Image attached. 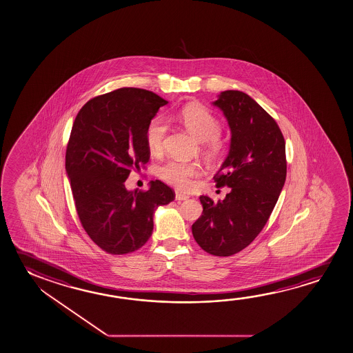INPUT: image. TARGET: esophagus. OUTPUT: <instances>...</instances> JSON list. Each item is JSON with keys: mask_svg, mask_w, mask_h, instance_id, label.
I'll list each match as a JSON object with an SVG mask.
<instances>
[{"mask_svg": "<svg viewBox=\"0 0 353 353\" xmlns=\"http://www.w3.org/2000/svg\"><path fill=\"white\" fill-rule=\"evenodd\" d=\"M189 199V196L184 195V194H179V192H176V195H175V200L176 201H185V200H188Z\"/></svg>", "mask_w": 353, "mask_h": 353, "instance_id": "obj_1", "label": "esophagus"}]
</instances>
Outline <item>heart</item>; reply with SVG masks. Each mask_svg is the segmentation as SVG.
<instances>
[{"instance_id": "heart-1", "label": "heart", "mask_w": 353, "mask_h": 353, "mask_svg": "<svg viewBox=\"0 0 353 353\" xmlns=\"http://www.w3.org/2000/svg\"><path fill=\"white\" fill-rule=\"evenodd\" d=\"M180 123L184 125L196 139L206 142V150L211 154L221 151L222 143L219 142V134L221 125L219 120L208 112L206 108L200 105H186L180 110L178 115ZM168 126L163 118L152 119L145 129V142L152 154L162 153L164 140L167 136ZM201 167L197 163L181 162V161H168L158 169V175L165 183L173 185L179 190H190L194 186V179L200 176Z\"/></svg>"}]
</instances>
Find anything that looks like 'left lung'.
<instances>
[{
  "instance_id": "1",
  "label": "left lung",
  "mask_w": 353,
  "mask_h": 353,
  "mask_svg": "<svg viewBox=\"0 0 353 353\" xmlns=\"http://www.w3.org/2000/svg\"><path fill=\"white\" fill-rule=\"evenodd\" d=\"M212 104L230 129L228 156L213 179L230 192L219 202L200 196L203 211L191 230L205 252L230 256L258 236L279 200L287 174L285 143L277 123L246 93L224 90Z\"/></svg>"
}]
</instances>
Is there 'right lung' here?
<instances>
[{"instance_id": "right-lung-1", "label": "right lung", "mask_w": 353, "mask_h": 353, "mask_svg": "<svg viewBox=\"0 0 353 353\" xmlns=\"http://www.w3.org/2000/svg\"><path fill=\"white\" fill-rule=\"evenodd\" d=\"M167 104L150 90L120 88L87 101L74 119L66 173L84 230L109 254L145 245L154 211L175 199L161 180L151 181L147 191L125 188L130 172L150 161L145 129Z\"/></svg>"}]
</instances>
